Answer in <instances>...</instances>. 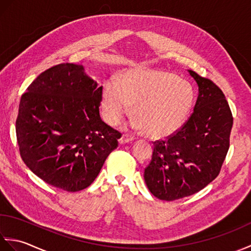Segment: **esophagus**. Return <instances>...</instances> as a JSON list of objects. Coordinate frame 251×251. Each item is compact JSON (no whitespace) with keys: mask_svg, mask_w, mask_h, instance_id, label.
Instances as JSON below:
<instances>
[{"mask_svg":"<svg viewBox=\"0 0 251 251\" xmlns=\"http://www.w3.org/2000/svg\"><path fill=\"white\" fill-rule=\"evenodd\" d=\"M131 141H134V137L128 136V135H123L121 137V139L119 140L120 145H125V143H129Z\"/></svg>","mask_w":251,"mask_h":251,"instance_id":"1","label":"esophagus"}]
</instances>
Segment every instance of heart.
Listing matches in <instances>:
<instances>
[{
  "label": "heart",
  "instance_id": "heart-1",
  "mask_svg": "<svg viewBox=\"0 0 251 251\" xmlns=\"http://www.w3.org/2000/svg\"><path fill=\"white\" fill-rule=\"evenodd\" d=\"M195 103L191 85L174 73L137 68L127 72L119 84L106 81L101 97L105 122L115 126L130 114L131 127L152 138H166L179 131L188 121Z\"/></svg>",
  "mask_w": 251,
  "mask_h": 251
}]
</instances>
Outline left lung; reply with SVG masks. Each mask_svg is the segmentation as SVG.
<instances>
[{
	"label": "left lung",
	"instance_id": "1",
	"mask_svg": "<svg viewBox=\"0 0 251 251\" xmlns=\"http://www.w3.org/2000/svg\"><path fill=\"white\" fill-rule=\"evenodd\" d=\"M189 72L199 85L193 113L179 131L154 142L145 169L148 189L162 201L204 189L218 177L230 147L233 116L225 94L211 79Z\"/></svg>",
	"mask_w": 251,
	"mask_h": 251
}]
</instances>
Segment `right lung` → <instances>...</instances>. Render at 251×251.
Returning <instances> with one entry per match:
<instances>
[{
	"label": "right lung",
	"mask_w": 251,
	"mask_h": 251,
	"mask_svg": "<svg viewBox=\"0 0 251 251\" xmlns=\"http://www.w3.org/2000/svg\"><path fill=\"white\" fill-rule=\"evenodd\" d=\"M101 97L102 86L74 63L47 69L29 85L20 99L16 135L32 173L67 192L94 182L121 138L101 120Z\"/></svg>",
	"instance_id": "1"
}]
</instances>
